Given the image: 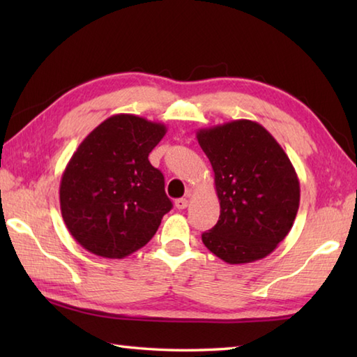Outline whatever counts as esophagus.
<instances>
[{"instance_id": "obj_1", "label": "esophagus", "mask_w": 357, "mask_h": 357, "mask_svg": "<svg viewBox=\"0 0 357 357\" xmlns=\"http://www.w3.org/2000/svg\"><path fill=\"white\" fill-rule=\"evenodd\" d=\"M174 206H176V208H179V210H184L188 206V199L187 198H179V199L174 201Z\"/></svg>"}]
</instances>
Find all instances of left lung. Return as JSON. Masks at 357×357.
<instances>
[{
	"mask_svg": "<svg viewBox=\"0 0 357 357\" xmlns=\"http://www.w3.org/2000/svg\"><path fill=\"white\" fill-rule=\"evenodd\" d=\"M196 138L215 172L221 206L202 242L227 264L268 256L291 230L301 187L284 149L259 123L236 119L199 128Z\"/></svg>",
	"mask_w": 357,
	"mask_h": 357,
	"instance_id": "obj_1",
	"label": "left lung"
}]
</instances>
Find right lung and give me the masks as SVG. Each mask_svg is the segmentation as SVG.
<instances>
[{"label":"right lung","instance_id":"obj_1","mask_svg":"<svg viewBox=\"0 0 357 357\" xmlns=\"http://www.w3.org/2000/svg\"><path fill=\"white\" fill-rule=\"evenodd\" d=\"M167 127L119 113L93 128L67 162L59 206L67 230L87 252L123 259L153 238L172 201L149 153Z\"/></svg>","mask_w":357,"mask_h":357}]
</instances>
